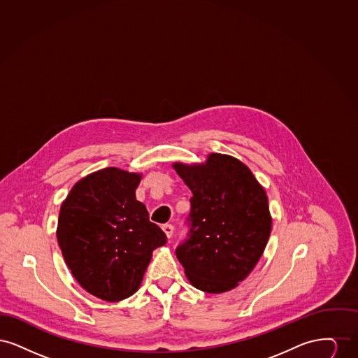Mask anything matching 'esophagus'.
<instances>
[{
    "mask_svg": "<svg viewBox=\"0 0 358 358\" xmlns=\"http://www.w3.org/2000/svg\"><path fill=\"white\" fill-rule=\"evenodd\" d=\"M162 231L166 234L168 238H171V235H173V231H174V227L171 224H164L162 225Z\"/></svg>",
    "mask_w": 358,
    "mask_h": 358,
    "instance_id": "esophagus-1",
    "label": "esophagus"
}]
</instances>
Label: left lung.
<instances>
[{"mask_svg":"<svg viewBox=\"0 0 358 358\" xmlns=\"http://www.w3.org/2000/svg\"><path fill=\"white\" fill-rule=\"evenodd\" d=\"M193 196L187 236L176 255L189 282L219 294L244 280L263 254L271 232L264 189L236 158L210 154L204 165L174 164Z\"/></svg>","mask_w":358,"mask_h":358,"instance_id":"1","label":"left lung"}]
</instances>
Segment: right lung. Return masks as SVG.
<instances>
[{"instance_id": "obj_1", "label": "right lung", "mask_w": 358, "mask_h": 358, "mask_svg": "<svg viewBox=\"0 0 358 358\" xmlns=\"http://www.w3.org/2000/svg\"><path fill=\"white\" fill-rule=\"evenodd\" d=\"M141 176L107 168L80 180L60 208L57 241L78 283L107 302L136 292L166 235L136 199Z\"/></svg>"}]
</instances>
